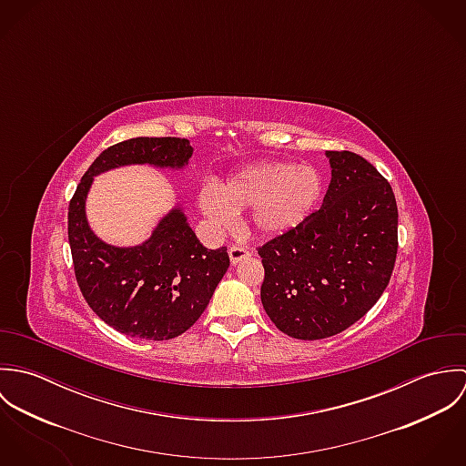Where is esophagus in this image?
Returning <instances> with one entry per match:
<instances>
[{"label":"esophagus","instance_id":"esophagus-1","mask_svg":"<svg viewBox=\"0 0 466 466\" xmlns=\"http://www.w3.org/2000/svg\"><path fill=\"white\" fill-rule=\"evenodd\" d=\"M249 255H251L249 249L244 248V246H231L229 248V260H231V264H238L240 260L248 258Z\"/></svg>","mask_w":466,"mask_h":466}]
</instances>
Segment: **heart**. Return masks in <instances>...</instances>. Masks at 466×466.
I'll use <instances>...</instances> for the list:
<instances>
[{"label": "heart", "instance_id": "1", "mask_svg": "<svg viewBox=\"0 0 466 466\" xmlns=\"http://www.w3.org/2000/svg\"><path fill=\"white\" fill-rule=\"evenodd\" d=\"M323 183L316 168L294 163H257L231 176L224 185H206L199 192L200 211L220 228L237 213L255 209V228L281 235L301 224L321 198Z\"/></svg>", "mask_w": 466, "mask_h": 466}]
</instances>
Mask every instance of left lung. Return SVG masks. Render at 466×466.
<instances>
[{"label":"left lung","mask_w":466,"mask_h":466,"mask_svg":"<svg viewBox=\"0 0 466 466\" xmlns=\"http://www.w3.org/2000/svg\"><path fill=\"white\" fill-rule=\"evenodd\" d=\"M327 156L332 181L323 206L257 249L267 316L303 340L359 321L386 290L399 251V208L388 179L355 152Z\"/></svg>","instance_id":"obj_1"}]
</instances>
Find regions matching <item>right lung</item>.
Returning a JSON list of instances; mask_svg holds the SVG:
<instances>
[{
  "label": "right lung",
  "instance_id": "right-lung-1",
  "mask_svg": "<svg viewBox=\"0 0 466 466\" xmlns=\"http://www.w3.org/2000/svg\"><path fill=\"white\" fill-rule=\"evenodd\" d=\"M185 137H131L107 147L82 176L67 208L73 270L91 310L129 337L167 340L187 332L208 307L229 267L228 249H206L179 208L141 246L115 248L89 229L86 196L96 174L122 165L183 167Z\"/></svg>",
  "mask_w": 466,
  "mask_h": 466
}]
</instances>
